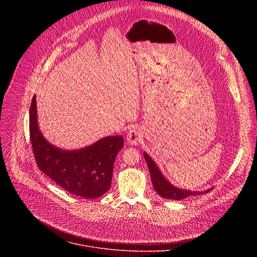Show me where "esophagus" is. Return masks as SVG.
<instances>
[{"label": "esophagus", "mask_w": 257, "mask_h": 257, "mask_svg": "<svg viewBox=\"0 0 257 257\" xmlns=\"http://www.w3.org/2000/svg\"><path fill=\"white\" fill-rule=\"evenodd\" d=\"M141 137H142L141 130L138 128H133L129 130L127 134V142L130 145H136L141 140Z\"/></svg>", "instance_id": "obj_1"}]
</instances>
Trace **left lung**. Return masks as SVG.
<instances>
[{
    "label": "left lung",
    "instance_id": "1",
    "mask_svg": "<svg viewBox=\"0 0 257 257\" xmlns=\"http://www.w3.org/2000/svg\"><path fill=\"white\" fill-rule=\"evenodd\" d=\"M143 157L145 159L146 164H148V166H149V170H150L151 177H152V182L154 184V189L163 198L182 200V199H185L189 196L208 193L212 189V188H210L205 191H191V190H184V189L177 188L174 185H172L171 183L164 177V175L161 173V171L158 168V166L156 165V163L152 160V158L148 154L144 153Z\"/></svg>",
    "mask_w": 257,
    "mask_h": 257
}]
</instances>
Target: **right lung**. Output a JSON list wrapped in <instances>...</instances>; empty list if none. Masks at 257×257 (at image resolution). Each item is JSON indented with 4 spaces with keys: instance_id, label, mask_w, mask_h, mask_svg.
Instances as JSON below:
<instances>
[{
    "instance_id": "obj_1",
    "label": "right lung",
    "mask_w": 257,
    "mask_h": 257,
    "mask_svg": "<svg viewBox=\"0 0 257 257\" xmlns=\"http://www.w3.org/2000/svg\"><path fill=\"white\" fill-rule=\"evenodd\" d=\"M29 134L39 169L68 193L91 199L111 187L115 159L124 146L123 136H106L76 151L58 149L39 129L35 95L29 111Z\"/></svg>"
}]
</instances>
